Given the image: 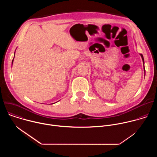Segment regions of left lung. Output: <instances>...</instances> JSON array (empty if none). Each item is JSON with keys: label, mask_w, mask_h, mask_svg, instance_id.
<instances>
[{"label": "left lung", "mask_w": 157, "mask_h": 157, "mask_svg": "<svg viewBox=\"0 0 157 157\" xmlns=\"http://www.w3.org/2000/svg\"><path fill=\"white\" fill-rule=\"evenodd\" d=\"M141 56H142V60H143V62H144V56L142 54H140ZM144 71H145V68H144Z\"/></svg>", "instance_id": "left-lung-1"}]
</instances>
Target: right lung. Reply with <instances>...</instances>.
<instances>
[{
	"label": "right lung",
	"mask_w": 157,
	"mask_h": 157,
	"mask_svg": "<svg viewBox=\"0 0 157 157\" xmlns=\"http://www.w3.org/2000/svg\"><path fill=\"white\" fill-rule=\"evenodd\" d=\"M13 60H12V63H13Z\"/></svg>",
	"instance_id": "1"
}]
</instances>
